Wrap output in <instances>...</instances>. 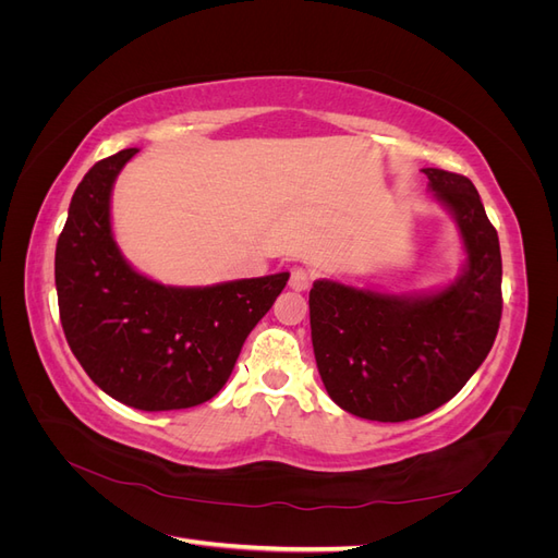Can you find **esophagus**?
I'll return each mask as SVG.
<instances>
[{"mask_svg":"<svg viewBox=\"0 0 558 558\" xmlns=\"http://www.w3.org/2000/svg\"><path fill=\"white\" fill-rule=\"evenodd\" d=\"M312 281H314V272L310 267H302V265H298V267H293L291 269V277H289V286L293 291H307L310 286H312Z\"/></svg>","mask_w":558,"mask_h":558,"instance_id":"esophagus-1","label":"esophagus"}]
</instances>
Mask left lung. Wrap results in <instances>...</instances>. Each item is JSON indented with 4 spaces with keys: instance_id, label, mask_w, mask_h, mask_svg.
<instances>
[{
    "instance_id": "1",
    "label": "left lung",
    "mask_w": 558,
    "mask_h": 558,
    "mask_svg": "<svg viewBox=\"0 0 558 558\" xmlns=\"http://www.w3.org/2000/svg\"><path fill=\"white\" fill-rule=\"evenodd\" d=\"M465 244L463 275L430 295H386L320 279L310 291L312 344L328 396L369 421L440 408L484 363L502 314L498 232L463 174L426 167Z\"/></svg>"
}]
</instances>
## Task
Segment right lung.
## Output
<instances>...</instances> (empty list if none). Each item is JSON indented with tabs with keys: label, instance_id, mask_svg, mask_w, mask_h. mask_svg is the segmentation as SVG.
Here are the masks:
<instances>
[{
	"label": "right lung",
	"instance_id": "right-lung-1",
	"mask_svg": "<svg viewBox=\"0 0 558 558\" xmlns=\"http://www.w3.org/2000/svg\"><path fill=\"white\" fill-rule=\"evenodd\" d=\"M134 154L95 162L74 191L56 246L60 320L107 396L144 412L185 410L221 391L289 272L179 289L132 269L111 234V189Z\"/></svg>",
	"mask_w": 558,
	"mask_h": 558
}]
</instances>
